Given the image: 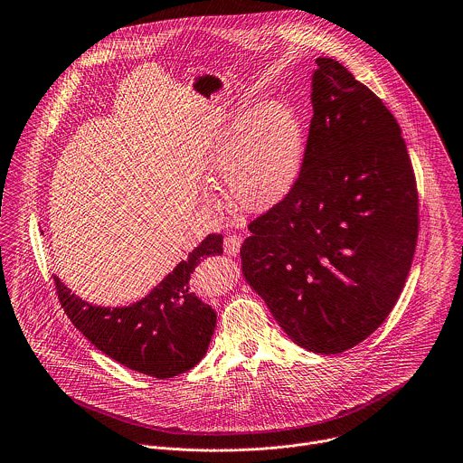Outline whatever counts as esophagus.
I'll return each instance as SVG.
<instances>
[{
	"mask_svg": "<svg viewBox=\"0 0 463 463\" xmlns=\"http://www.w3.org/2000/svg\"><path fill=\"white\" fill-rule=\"evenodd\" d=\"M240 247H241V236H227L223 240V250L229 254V256H236L240 252Z\"/></svg>",
	"mask_w": 463,
	"mask_h": 463,
	"instance_id": "esophagus-1",
	"label": "esophagus"
}]
</instances>
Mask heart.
Instances as JSON below:
<instances>
[{
  "instance_id": "obj_1",
  "label": "heart",
  "mask_w": 463,
  "mask_h": 463,
  "mask_svg": "<svg viewBox=\"0 0 463 463\" xmlns=\"http://www.w3.org/2000/svg\"><path fill=\"white\" fill-rule=\"evenodd\" d=\"M305 153L299 113L283 100H265L225 115L202 153V169L209 180H223L236 209L265 213L294 189Z\"/></svg>"
}]
</instances>
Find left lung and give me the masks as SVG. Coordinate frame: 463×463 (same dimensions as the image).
Segmentation results:
<instances>
[{"instance_id":"8db88e82","label":"left lung","mask_w":463,"mask_h":463,"mask_svg":"<svg viewBox=\"0 0 463 463\" xmlns=\"http://www.w3.org/2000/svg\"><path fill=\"white\" fill-rule=\"evenodd\" d=\"M310 133L288 196L241 245L247 283L285 334L341 354L393 310L419 236V194L392 111L339 61L317 57Z\"/></svg>"}]
</instances>
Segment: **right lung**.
<instances>
[{"label":"right lung","mask_w":463,"mask_h":463,"mask_svg":"<svg viewBox=\"0 0 463 463\" xmlns=\"http://www.w3.org/2000/svg\"><path fill=\"white\" fill-rule=\"evenodd\" d=\"M223 236L209 234L147 296L128 307H99L75 296L57 276L55 290L73 326L118 364L171 379L194 368L207 354L216 312L191 292L202 260L223 252Z\"/></svg>","instance_id":"1"}]
</instances>
